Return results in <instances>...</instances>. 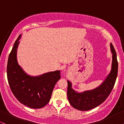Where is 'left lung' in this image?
I'll list each match as a JSON object with an SVG mask.
<instances>
[{
	"label": "left lung",
	"instance_id": "1",
	"mask_svg": "<svg viewBox=\"0 0 124 124\" xmlns=\"http://www.w3.org/2000/svg\"><path fill=\"white\" fill-rule=\"evenodd\" d=\"M112 53L111 69L108 75L100 86L95 89L78 92L72 89V84L68 82L67 96L69 103L73 108L80 111H88L99 106L106 100L111 92L118 73V62L114 48L110 43Z\"/></svg>",
	"mask_w": 124,
	"mask_h": 124
}]
</instances>
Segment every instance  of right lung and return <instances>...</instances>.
<instances>
[{"instance_id": "1", "label": "right lung", "mask_w": 124, "mask_h": 124, "mask_svg": "<svg viewBox=\"0 0 124 124\" xmlns=\"http://www.w3.org/2000/svg\"><path fill=\"white\" fill-rule=\"evenodd\" d=\"M21 35L15 41L8 58L7 76L14 96L23 104L31 108H41L49 103L56 82L60 79V70L39 76L28 75L20 66L17 52Z\"/></svg>"}]
</instances>
